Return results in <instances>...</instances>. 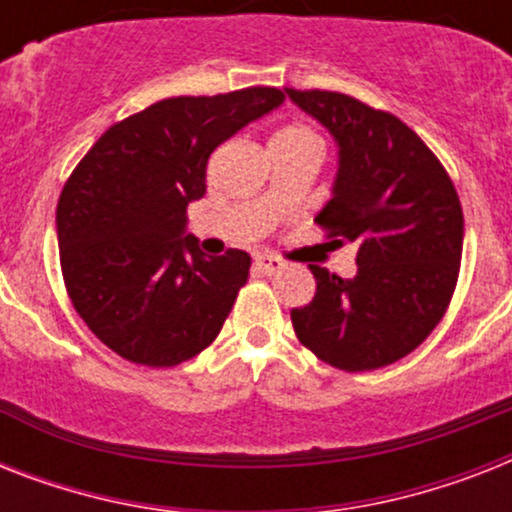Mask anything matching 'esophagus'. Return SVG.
<instances>
[{
	"label": "esophagus",
	"mask_w": 512,
	"mask_h": 512,
	"mask_svg": "<svg viewBox=\"0 0 512 512\" xmlns=\"http://www.w3.org/2000/svg\"><path fill=\"white\" fill-rule=\"evenodd\" d=\"M255 268L260 273H276L284 268V260H279V257H273V255H257Z\"/></svg>",
	"instance_id": "obj_1"
}]
</instances>
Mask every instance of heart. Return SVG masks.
I'll use <instances>...</instances> for the list:
<instances>
[{
    "label": "heart",
    "mask_w": 512,
    "mask_h": 512,
    "mask_svg": "<svg viewBox=\"0 0 512 512\" xmlns=\"http://www.w3.org/2000/svg\"><path fill=\"white\" fill-rule=\"evenodd\" d=\"M292 146L321 148V140L311 127H305V124H292V127H284L281 132H276L273 148H292Z\"/></svg>",
    "instance_id": "obj_1"
}]
</instances>
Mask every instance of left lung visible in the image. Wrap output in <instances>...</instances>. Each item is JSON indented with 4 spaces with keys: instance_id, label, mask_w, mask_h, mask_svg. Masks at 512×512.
Masks as SVG:
<instances>
[{
    "instance_id": "8db88e82",
    "label": "left lung",
    "mask_w": 512,
    "mask_h": 512,
    "mask_svg": "<svg viewBox=\"0 0 512 512\" xmlns=\"http://www.w3.org/2000/svg\"><path fill=\"white\" fill-rule=\"evenodd\" d=\"M337 143L332 199L316 223L335 247L356 244L353 279L308 265L316 295L292 311L297 340L342 372L409 356L444 319L462 260L460 196L401 119L327 90H287Z\"/></svg>"
}]
</instances>
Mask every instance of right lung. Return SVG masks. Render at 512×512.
<instances>
[{"instance_id": "right-lung-1", "label": "right lung", "mask_w": 512, "mask_h": 512, "mask_svg": "<svg viewBox=\"0 0 512 512\" xmlns=\"http://www.w3.org/2000/svg\"><path fill=\"white\" fill-rule=\"evenodd\" d=\"M284 103L276 87L167 98L108 127L63 185L60 271L103 345L140 366L207 348L247 284V252L204 257L185 209L207 193L209 154Z\"/></svg>"}]
</instances>
